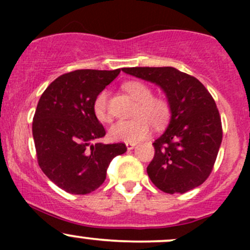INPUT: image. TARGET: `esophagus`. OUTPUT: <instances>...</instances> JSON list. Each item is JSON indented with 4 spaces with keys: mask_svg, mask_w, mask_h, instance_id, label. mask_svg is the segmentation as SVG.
<instances>
[{
    "mask_svg": "<svg viewBox=\"0 0 250 250\" xmlns=\"http://www.w3.org/2000/svg\"><path fill=\"white\" fill-rule=\"evenodd\" d=\"M125 146H127L128 150H133V148L137 146V144H135V143H125Z\"/></svg>",
    "mask_w": 250,
    "mask_h": 250,
    "instance_id": "esophagus-1",
    "label": "esophagus"
}]
</instances>
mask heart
<instances>
[{"label":"heart","mask_w":250,"mask_h":250,"mask_svg":"<svg viewBox=\"0 0 250 250\" xmlns=\"http://www.w3.org/2000/svg\"><path fill=\"white\" fill-rule=\"evenodd\" d=\"M135 104L133 110L134 118L128 121H118L109 129V135L115 141L137 143L148 135L151 123L153 127L161 128L168 122L170 116L169 104L162 98L152 97V90L140 81H130L123 84ZM106 90H102L93 103V112L100 122H110L111 115L107 107Z\"/></svg>","instance_id":"obj_1"}]
</instances>
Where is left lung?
Segmentation results:
<instances>
[{
	"mask_svg": "<svg viewBox=\"0 0 250 250\" xmlns=\"http://www.w3.org/2000/svg\"><path fill=\"white\" fill-rule=\"evenodd\" d=\"M123 72L155 83L170 107L167 129L152 144L148 178L166 193H185L207 180L215 163L223 129L213 97L193 76L172 66L125 67Z\"/></svg>",
	"mask_w": 250,
	"mask_h": 250,
	"instance_id": "left-lung-1",
	"label": "left lung"
}]
</instances>
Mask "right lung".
<instances>
[{
  "mask_svg": "<svg viewBox=\"0 0 250 250\" xmlns=\"http://www.w3.org/2000/svg\"><path fill=\"white\" fill-rule=\"evenodd\" d=\"M121 69L76 70L53 81L37 104L32 137L42 172L62 190L85 195L106 179L111 161L125 144H103L105 129L93 112L95 97Z\"/></svg>",
  "mask_w": 250,
  "mask_h": 250,
  "instance_id": "right-lung-1",
  "label": "right lung"
}]
</instances>
